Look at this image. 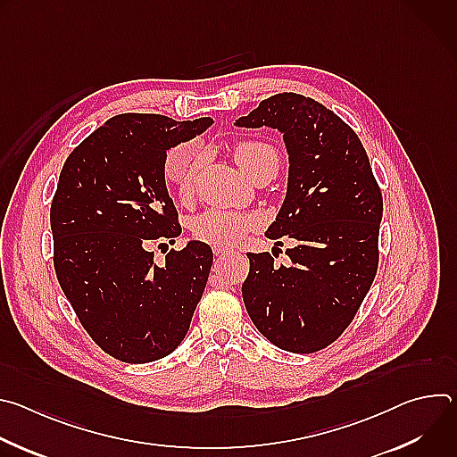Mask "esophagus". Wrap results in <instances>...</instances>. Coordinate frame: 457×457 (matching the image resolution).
Masks as SVG:
<instances>
[{
  "label": "esophagus",
  "instance_id": "obj_1",
  "mask_svg": "<svg viewBox=\"0 0 457 457\" xmlns=\"http://www.w3.org/2000/svg\"><path fill=\"white\" fill-rule=\"evenodd\" d=\"M213 253L215 254H228V253H231V249L226 247V245H213Z\"/></svg>",
  "mask_w": 457,
  "mask_h": 457
}]
</instances>
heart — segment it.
<instances>
[{"mask_svg":"<svg viewBox=\"0 0 457 457\" xmlns=\"http://www.w3.org/2000/svg\"><path fill=\"white\" fill-rule=\"evenodd\" d=\"M199 150L197 145L187 141L175 145L164 155L162 171L166 180L175 186L179 197L186 199L191 193L193 173L199 164ZM233 155L237 164L245 175H253L260 168L278 170V152L262 141H242L233 148ZM256 217L249 213L210 208L197 215L191 222V231L195 238L213 245H231L237 244L256 226Z\"/></svg>","mask_w":457,"mask_h":457,"instance_id":"b5f03b06","label":"heart"}]
</instances>
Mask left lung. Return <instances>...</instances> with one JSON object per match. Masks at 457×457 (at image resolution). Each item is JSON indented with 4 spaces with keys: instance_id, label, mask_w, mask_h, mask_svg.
I'll use <instances>...</instances> for the list:
<instances>
[{
    "instance_id": "left-lung-1",
    "label": "left lung",
    "mask_w": 457,
    "mask_h": 457,
    "mask_svg": "<svg viewBox=\"0 0 457 457\" xmlns=\"http://www.w3.org/2000/svg\"><path fill=\"white\" fill-rule=\"evenodd\" d=\"M235 126L282 134L287 191L266 237L295 240L287 266H275L270 253H247L244 305L277 347L316 353L347 329L372 286L381 191L351 126L311 97L271 96Z\"/></svg>"
}]
</instances>
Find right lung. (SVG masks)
Masks as SVG:
<instances>
[{"label": "right lung", "instance_id": "add662e5", "mask_svg": "<svg viewBox=\"0 0 457 457\" xmlns=\"http://www.w3.org/2000/svg\"><path fill=\"white\" fill-rule=\"evenodd\" d=\"M212 124V117L120 113L61 170L50 208L55 275L92 340L120 361L146 363L173 353L203 298L212 247L187 240L155 264L152 245L182 231L164 155Z\"/></svg>", "mask_w": 457, "mask_h": 457}]
</instances>
